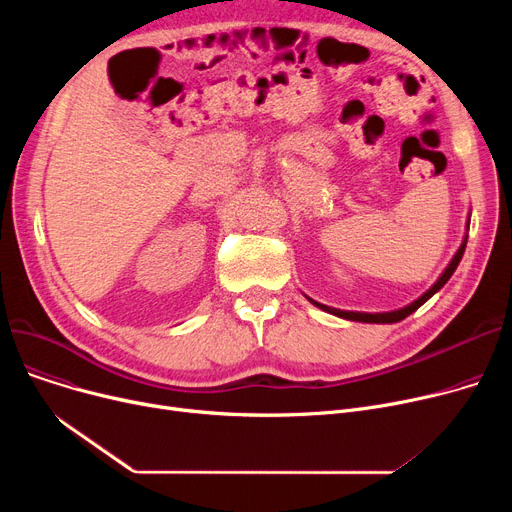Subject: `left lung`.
Returning a JSON list of instances; mask_svg holds the SVG:
<instances>
[{"label":"left lung","instance_id":"1","mask_svg":"<svg viewBox=\"0 0 512 512\" xmlns=\"http://www.w3.org/2000/svg\"><path fill=\"white\" fill-rule=\"evenodd\" d=\"M465 247H467V238L463 240V245H461V249L456 251V255L452 257V261L448 263V267L444 270V274L438 278V282L429 288L425 294H421V297L417 299V301H413L411 305H407V307H402V309H396V311H390V313H359V311H340V309H334V307H326V305H321V303H315V301H311L313 305H317L319 309H324V311H328V313H334V315H338V317H344V319H351V321H365V324H394V321H400V319H405L407 315H411L413 311H417L427 299H432L434 294L450 280V276L454 274V270H456V265L461 263V259H463V253H465Z\"/></svg>","mask_w":512,"mask_h":512}]
</instances>
